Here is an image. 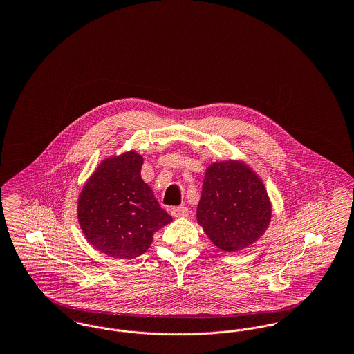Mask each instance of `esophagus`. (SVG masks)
Listing matches in <instances>:
<instances>
[{
    "label": "esophagus",
    "mask_w": 354,
    "mask_h": 354,
    "mask_svg": "<svg viewBox=\"0 0 354 354\" xmlns=\"http://www.w3.org/2000/svg\"><path fill=\"white\" fill-rule=\"evenodd\" d=\"M171 215L174 218H187L188 216V208L185 205L174 207V208H171Z\"/></svg>",
    "instance_id": "obj_1"
}]
</instances>
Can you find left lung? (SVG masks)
Listing matches in <instances>:
<instances>
[{"label": "left lung", "mask_w": 354, "mask_h": 354, "mask_svg": "<svg viewBox=\"0 0 354 354\" xmlns=\"http://www.w3.org/2000/svg\"><path fill=\"white\" fill-rule=\"evenodd\" d=\"M272 203L259 174L244 160L211 163L204 175L196 220L224 252L251 247L270 227Z\"/></svg>", "instance_id": "8db88e82"}]
</instances>
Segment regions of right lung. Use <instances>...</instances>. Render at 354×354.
I'll return each mask as SVG.
<instances>
[{
    "label": "right lung",
    "mask_w": 354,
    "mask_h": 354,
    "mask_svg": "<svg viewBox=\"0 0 354 354\" xmlns=\"http://www.w3.org/2000/svg\"><path fill=\"white\" fill-rule=\"evenodd\" d=\"M142 165L143 156L135 150L106 156L78 196L77 216L86 240L114 259L143 254L153 234L172 221L143 182Z\"/></svg>",
    "instance_id": "add662e5"
}]
</instances>
